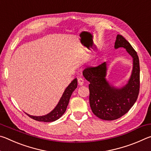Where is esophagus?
<instances>
[{
	"mask_svg": "<svg viewBox=\"0 0 151 151\" xmlns=\"http://www.w3.org/2000/svg\"><path fill=\"white\" fill-rule=\"evenodd\" d=\"M78 85L82 86L84 84V79L82 78H78Z\"/></svg>",
	"mask_w": 151,
	"mask_h": 151,
	"instance_id": "obj_1",
	"label": "esophagus"
}]
</instances>
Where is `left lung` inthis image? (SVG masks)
<instances>
[{
  "label": "left lung",
  "mask_w": 151,
  "mask_h": 151,
  "mask_svg": "<svg viewBox=\"0 0 151 151\" xmlns=\"http://www.w3.org/2000/svg\"><path fill=\"white\" fill-rule=\"evenodd\" d=\"M123 47L133 59L131 78L121 88L110 85L105 78L106 63L96 66H88L83 75L90 84L88 85L89 103L94 115L105 121L121 118L131 109L137 101L140 89V66L137 53L131 44L121 35L116 36L114 48Z\"/></svg>",
  "instance_id": "left-lung-1"
}]
</instances>
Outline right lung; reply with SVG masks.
Segmentation results:
<instances>
[{"label": "right lung", "mask_w": 151, "mask_h": 151, "mask_svg": "<svg viewBox=\"0 0 151 151\" xmlns=\"http://www.w3.org/2000/svg\"><path fill=\"white\" fill-rule=\"evenodd\" d=\"M76 87H77V79L75 78L65 89L59 102H58V103L56 106L55 108L49 113L46 114V115L36 116L30 115V114L27 113H26V114H27L31 119L38 121L48 122L57 121V119L60 118L63 116V114L65 112L71 94H72L73 92L76 88Z\"/></svg>", "instance_id": "1"}]
</instances>
